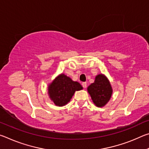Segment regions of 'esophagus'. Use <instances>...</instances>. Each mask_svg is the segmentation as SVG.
<instances>
[{
	"instance_id": "obj_1",
	"label": "esophagus",
	"mask_w": 149,
	"mask_h": 149,
	"mask_svg": "<svg viewBox=\"0 0 149 149\" xmlns=\"http://www.w3.org/2000/svg\"><path fill=\"white\" fill-rule=\"evenodd\" d=\"M82 86L84 88H86L87 87V83L86 82L82 83Z\"/></svg>"
}]
</instances>
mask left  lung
Instances as JSON below:
<instances>
[{"mask_svg":"<svg viewBox=\"0 0 149 149\" xmlns=\"http://www.w3.org/2000/svg\"><path fill=\"white\" fill-rule=\"evenodd\" d=\"M94 104L98 107L104 106L112 96V89L110 82L104 75H98L94 83L87 88Z\"/></svg>","mask_w":149,"mask_h":149,"instance_id":"left-lung-1","label":"left lung"}]
</instances>
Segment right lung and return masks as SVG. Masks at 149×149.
Instances as JSON below:
<instances>
[{"instance_id":"right-lung-1","label":"right lung","mask_w":149,"mask_h":149,"mask_svg":"<svg viewBox=\"0 0 149 149\" xmlns=\"http://www.w3.org/2000/svg\"><path fill=\"white\" fill-rule=\"evenodd\" d=\"M82 89L79 83L74 81L64 74H61L49 85V94L55 104L62 107L70 101L75 91Z\"/></svg>"}]
</instances>
